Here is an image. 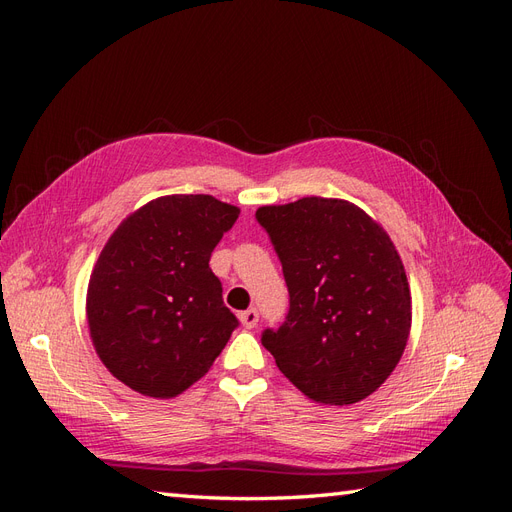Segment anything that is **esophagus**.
Listing matches in <instances>:
<instances>
[{"mask_svg": "<svg viewBox=\"0 0 512 512\" xmlns=\"http://www.w3.org/2000/svg\"><path fill=\"white\" fill-rule=\"evenodd\" d=\"M239 320H241V324H243L245 329H254L256 324H258V312H256L254 307L252 309H245V312H241Z\"/></svg>", "mask_w": 512, "mask_h": 512, "instance_id": "34e87169", "label": "esophagus"}]
</instances>
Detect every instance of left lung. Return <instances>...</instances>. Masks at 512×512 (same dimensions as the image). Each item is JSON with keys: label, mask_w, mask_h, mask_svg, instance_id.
<instances>
[{"label": "left lung", "mask_w": 512, "mask_h": 512, "mask_svg": "<svg viewBox=\"0 0 512 512\" xmlns=\"http://www.w3.org/2000/svg\"><path fill=\"white\" fill-rule=\"evenodd\" d=\"M290 294L262 333L282 374L318 404L348 406L391 376L408 344L412 297L391 237L348 200L305 196L256 211Z\"/></svg>", "instance_id": "1"}]
</instances>
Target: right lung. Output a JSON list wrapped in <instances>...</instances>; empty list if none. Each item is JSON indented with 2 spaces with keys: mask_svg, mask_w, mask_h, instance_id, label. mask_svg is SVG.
Here are the masks:
<instances>
[{
  "mask_svg": "<svg viewBox=\"0 0 512 512\" xmlns=\"http://www.w3.org/2000/svg\"><path fill=\"white\" fill-rule=\"evenodd\" d=\"M237 218L209 194H173L136 209L106 241L89 277L87 324L100 361L132 391L177 397L237 329L209 267Z\"/></svg>",
  "mask_w": 512,
  "mask_h": 512,
  "instance_id": "obj_1",
  "label": "right lung"
}]
</instances>
